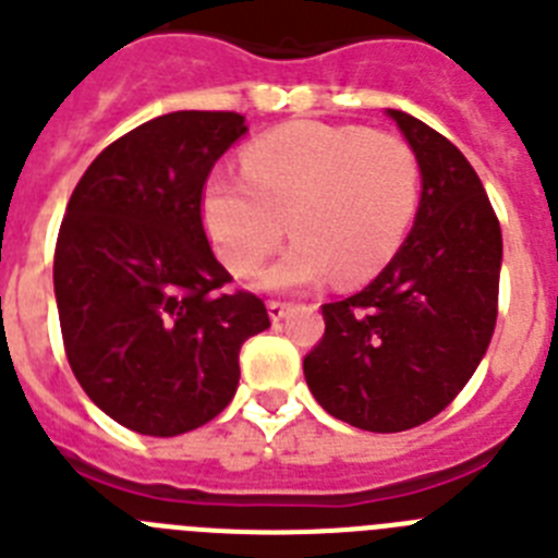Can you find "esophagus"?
I'll list each match as a JSON object with an SVG mask.
<instances>
[{"mask_svg": "<svg viewBox=\"0 0 558 558\" xmlns=\"http://www.w3.org/2000/svg\"><path fill=\"white\" fill-rule=\"evenodd\" d=\"M269 319H272V323H280V319L286 317V314H289V303H283V300H269Z\"/></svg>", "mask_w": 558, "mask_h": 558, "instance_id": "1", "label": "esophagus"}]
</instances>
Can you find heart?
<instances>
[{
	"mask_svg": "<svg viewBox=\"0 0 558 558\" xmlns=\"http://www.w3.org/2000/svg\"><path fill=\"white\" fill-rule=\"evenodd\" d=\"M241 168L244 179H207L202 216L235 275L255 272L289 221L298 241L264 275L269 289H306L333 272L345 286L367 283L393 260L418 213V154L365 125H280L246 145Z\"/></svg>",
	"mask_w": 558,
	"mask_h": 558,
	"instance_id": "1",
	"label": "heart"
}]
</instances>
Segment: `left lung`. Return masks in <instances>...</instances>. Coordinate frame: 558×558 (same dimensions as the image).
Here are the masks:
<instances>
[{"instance_id":"1","label":"left lung","mask_w":558,"mask_h":558,"mask_svg":"<svg viewBox=\"0 0 558 558\" xmlns=\"http://www.w3.org/2000/svg\"><path fill=\"white\" fill-rule=\"evenodd\" d=\"M421 162L413 230L376 280L323 306L303 373L319 407L367 433L435 418L492 342L502 232L481 177L444 134L387 109Z\"/></svg>"}]
</instances>
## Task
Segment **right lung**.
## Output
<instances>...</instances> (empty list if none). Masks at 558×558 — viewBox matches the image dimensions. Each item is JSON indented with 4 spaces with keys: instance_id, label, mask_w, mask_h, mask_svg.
Returning a JSON list of instances; mask_svg holds the SVG:
<instances>
[{
    "instance_id": "1",
    "label": "right lung",
    "mask_w": 558,
    "mask_h": 558,
    "mask_svg": "<svg viewBox=\"0 0 558 558\" xmlns=\"http://www.w3.org/2000/svg\"><path fill=\"white\" fill-rule=\"evenodd\" d=\"M246 134L235 111H171L86 168L58 230L61 337L75 379L140 435L191 433L239 387V351L269 328L264 300L225 292L230 272L202 225L213 165Z\"/></svg>"
}]
</instances>
